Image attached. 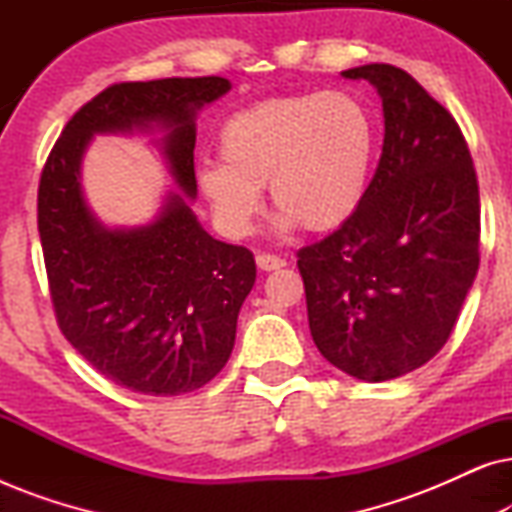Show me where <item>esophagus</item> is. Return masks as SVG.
Instances as JSON below:
<instances>
[{
    "label": "esophagus",
    "mask_w": 512,
    "mask_h": 512,
    "mask_svg": "<svg viewBox=\"0 0 512 512\" xmlns=\"http://www.w3.org/2000/svg\"><path fill=\"white\" fill-rule=\"evenodd\" d=\"M256 263H258V268L265 270V272L279 270V268H284V265H286L284 258L282 256H275V254H258L256 256Z\"/></svg>",
    "instance_id": "34e87169"
}]
</instances>
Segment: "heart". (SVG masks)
<instances>
[{"label": "heart", "instance_id": "1", "mask_svg": "<svg viewBox=\"0 0 512 512\" xmlns=\"http://www.w3.org/2000/svg\"><path fill=\"white\" fill-rule=\"evenodd\" d=\"M377 149L368 104L347 90L272 97L237 111L219 130L221 163L198 170V186L219 226L244 237L268 184L279 228L331 230L366 198Z\"/></svg>", "mask_w": 512, "mask_h": 512}]
</instances>
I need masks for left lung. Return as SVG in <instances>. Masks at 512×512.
I'll return each mask as SVG.
<instances>
[{"instance_id":"1","label":"left lung","mask_w":512,"mask_h":512,"mask_svg":"<svg viewBox=\"0 0 512 512\" xmlns=\"http://www.w3.org/2000/svg\"><path fill=\"white\" fill-rule=\"evenodd\" d=\"M377 88L384 144L359 209L298 249L321 356L384 382L424 366L454 331L480 265V193L457 121L408 72H342Z\"/></svg>"}]
</instances>
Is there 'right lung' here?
<instances>
[{
  "label": "right lung",
  "mask_w": 512,
  "mask_h": 512,
  "mask_svg": "<svg viewBox=\"0 0 512 512\" xmlns=\"http://www.w3.org/2000/svg\"><path fill=\"white\" fill-rule=\"evenodd\" d=\"M228 90L221 76L114 83L69 118L41 170L37 223L60 331L137 394H188L226 366L256 261L207 235L177 193L151 226L104 228L83 200L81 156L95 132L158 123L172 177L195 198V111Z\"/></svg>",
  "instance_id": "right-lung-1"
}]
</instances>
